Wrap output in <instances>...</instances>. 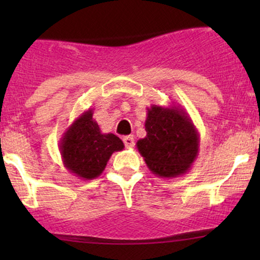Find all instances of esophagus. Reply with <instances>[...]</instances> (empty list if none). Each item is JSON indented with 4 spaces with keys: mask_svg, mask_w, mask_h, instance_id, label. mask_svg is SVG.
Returning <instances> with one entry per match:
<instances>
[{
    "mask_svg": "<svg viewBox=\"0 0 260 260\" xmlns=\"http://www.w3.org/2000/svg\"><path fill=\"white\" fill-rule=\"evenodd\" d=\"M123 143L126 145V148L131 149L134 147V137L133 136H127L123 138Z\"/></svg>",
    "mask_w": 260,
    "mask_h": 260,
    "instance_id": "34e87169",
    "label": "esophagus"
}]
</instances>
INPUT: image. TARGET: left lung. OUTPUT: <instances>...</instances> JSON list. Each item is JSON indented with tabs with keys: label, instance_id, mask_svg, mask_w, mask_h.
Returning a JSON list of instances; mask_svg holds the SVG:
<instances>
[{
	"label": "left lung",
	"instance_id": "left-lung-1",
	"mask_svg": "<svg viewBox=\"0 0 260 260\" xmlns=\"http://www.w3.org/2000/svg\"><path fill=\"white\" fill-rule=\"evenodd\" d=\"M145 120V138L137 149L148 169L159 177L184 175L199 154V133L181 105H151Z\"/></svg>",
	"mask_w": 260,
	"mask_h": 260
}]
</instances>
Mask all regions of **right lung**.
Returning <instances> with one entry per match:
<instances>
[{"label": "right lung", "instance_id": "right-lung-1", "mask_svg": "<svg viewBox=\"0 0 260 260\" xmlns=\"http://www.w3.org/2000/svg\"><path fill=\"white\" fill-rule=\"evenodd\" d=\"M88 109L72 122L59 139V153L64 168L82 180H92L103 174L115 151L123 150V142L112 133L101 132Z\"/></svg>", "mask_w": 260, "mask_h": 260}]
</instances>
